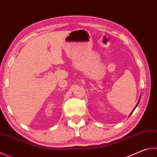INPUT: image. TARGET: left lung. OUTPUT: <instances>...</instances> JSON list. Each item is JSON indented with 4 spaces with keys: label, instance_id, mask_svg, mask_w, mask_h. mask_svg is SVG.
<instances>
[{
    "label": "left lung",
    "instance_id": "obj_1",
    "mask_svg": "<svg viewBox=\"0 0 157 157\" xmlns=\"http://www.w3.org/2000/svg\"><path fill=\"white\" fill-rule=\"evenodd\" d=\"M140 99H139V101H138V102H137V104H136V107H135V108H134V110H133V111H132V113H130V115H129V116H131V114H132V113H133V111H134V109H136V107H137V106H138V105H139V102H140Z\"/></svg>",
    "mask_w": 157,
    "mask_h": 157
}]
</instances>
